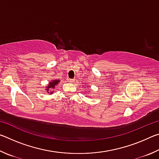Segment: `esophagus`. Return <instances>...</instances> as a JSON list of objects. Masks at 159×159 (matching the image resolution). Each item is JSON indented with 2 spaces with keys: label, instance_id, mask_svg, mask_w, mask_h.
Listing matches in <instances>:
<instances>
[{
  "label": "esophagus",
  "instance_id": "esophagus-1",
  "mask_svg": "<svg viewBox=\"0 0 159 159\" xmlns=\"http://www.w3.org/2000/svg\"><path fill=\"white\" fill-rule=\"evenodd\" d=\"M68 81H69V83H74V82L75 81V80H74V79H70L68 80Z\"/></svg>",
  "mask_w": 159,
  "mask_h": 159
}]
</instances>
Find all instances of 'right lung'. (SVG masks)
Wrapping results in <instances>:
<instances>
[{"mask_svg": "<svg viewBox=\"0 0 159 159\" xmlns=\"http://www.w3.org/2000/svg\"><path fill=\"white\" fill-rule=\"evenodd\" d=\"M59 82H60V80H52V82H50V84L48 85V86H47V89H46L47 93H49L50 89H52V88H55V85L58 84Z\"/></svg>", "mask_w": 159, "mask_h": 159, "instance_id": "right-lung-1", "label": "right lung"}]
</instances>
